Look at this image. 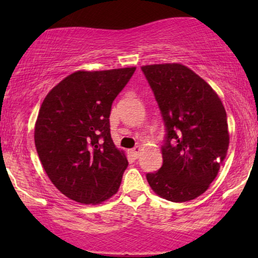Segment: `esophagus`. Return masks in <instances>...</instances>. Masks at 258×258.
<instances>
[{
    "label": "esophagus",
    "instance_id": "esophagus-1",
    "mask_svg": "<svg viewBox=\"0 0 258 258\" xmlns=\"http://www.w3.org/2000/svg\"><path fill=\"white\" fill-rule=\"evenodd\" d=\"M140 153H141V147H135L134 149H132V154L135 158L140 156Z\"/></svg>",
    "mask_w": 258,
    "mask_h": 258
}]
</instances>
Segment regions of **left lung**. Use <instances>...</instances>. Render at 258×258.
<instances>
[{"mask_svg":"<svg viewBox=\"0 0 258 258\" xmlns=\"http://www.w3.org/2000/svg\"><path fill=\"white\" fill-rule=\"evenodd\" d=\"M165 125L163 164L148 172L151 189L171 202L191 201L209 188L227 156V112L206 81L179 63L143 66Z\"/></svg>","mask_w":258,"mask_h":258,"instance_id":"left-lung-1","label":"left lung"}]
</instances>
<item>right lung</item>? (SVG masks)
<instances>
[{
  "label": "right lung",
  "mask_w": 258,
  "mask_h": 258,
  "mask_svg": "<svg viewBox=\"0 0 258 258\" xmlns=\"http://www.w3.org/2000/svg\"><path fill=\"white\" fill-rule=\"evenodd\" d=\"M135 70H80L45 96L35 147L48 177L68 199L97 204L117 192L128 161L112 142L109 116Z\"/></svg>",
  "instance_id": "1"
}]
</instances>
